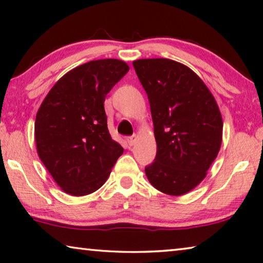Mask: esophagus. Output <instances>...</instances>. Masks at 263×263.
Returning a JSON list of instances; mask_svg holds the SVG:
<instances>
[{
	"mask_svg": "<svg viewBox=\"0 0 263 263\" xmlns=\"http://www.w3.org/2000/svg\"><path fill=\"white\" fill-rule=\"evenodd\" d=\"M136 135H133V136H131V137H127V144L128 145H130V146H132L133 144H135V142H136Z\"/></svg>",
	"mask_w": 263,
	"mask_h": 263,
	"instance_id": "34e87169",
	"label": "esophagus"
}]
</instances>
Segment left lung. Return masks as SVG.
I'll list each match as a JSON object with an SVG mask.
<instances>
[{"mask_svg": "<svg viewBox=\"0 0 263 263\" xmlns=\"http://www.w3.org/2000/svg\"><path fill=\"white\" fill-rule=\"evenodd\" d=\"M133 67L148 97L157 155L145 167L163 194L181 196L201 183L220 149L222 119L201 78L171 59H140Z\"/></svg>", "mask_w": 263, "mask_h": 263, "instance_id": "8db88e82", "label": "left lung"}]
</instances>
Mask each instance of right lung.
Returning <instances> with one entry per match:
<instances>
[{
    "instance_id": "1",
    "label": "right lung",
    "mask_w": 263,
    "mask_h": 263,
    "mask_svg": "<svg viewBox=\"0 0 263 263\" xmlns=\"http://www.w3.org/2000/svg\"><path fill=\"white\" fill-rule=\"evenodd\" d=\"M127 72L122 60L89 61L65 74L43 101L34 123L37 152L65 193L100 189L123 154L109 133L104 101Z\"/></svg>"
}]
</instances>
